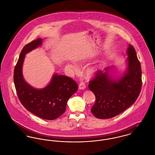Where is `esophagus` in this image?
Instances as JSON below:
<instances>
[{
    "label": "esophagus",
    "mask_w": 155,
    "mask_h": 155,
    "mask_svg": "<svg viewBox=\"0 0 155 155\" xmlns=\"http://www.w3.org/2000/svg\"><path fill=\"white\" fill-rule=\"evenodd\" d=\"M86 88V84L84 83L81 82L79 85V89L81 90H84Z\"/></svg>",
    "instance_id": "obj_1"
}]
</instances>
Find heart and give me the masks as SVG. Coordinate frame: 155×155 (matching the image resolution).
<instances>
[{
	"instance_id": "obj_1",
	"label": "heart",
	"mask_w": 155,
	"mask_h": 155,
	"mask_svg": "<svg viewBox=\"0 0 155 155\" xmlns=\"http://www.w3.org/2000/svg\"><path fill=\"white\" fill-rule=\"evenodd\" d=\"M68 66L69 68H72V69L73 71H75L76 69L75 67H74L73 66H72L71 64H69ZM96 71H97V68L96 66H90L85 70L84 75L87 78H91L92 77H93L94 74L96 73Z\"/></svg>"
}]
</instances>
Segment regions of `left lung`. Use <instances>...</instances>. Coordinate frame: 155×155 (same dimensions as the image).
<instances>
[{"instance_id": "1", "label": "left lung", "mask_w": 155, "mask_h": 155, "mask_svg": "<svg viewBox=\"0 0 155 155\" xmlns=\"http://www.w3.org/2000/svg\"><path fill=\"white\" fill-rule=\"evenodd\" d=\"M126 53L127 68L116 79L110 74L113 67L97 71L89 84L96 96L91 112L98 119H109L123 112L135 102L142 87V70L134 48L129 45Z\"/></svg>"}]
</instances>
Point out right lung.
Instances as JSON below:
<instances>
[{
	"label": "right lung",
	"instance_id": "right-lung-1",
	"mask_svg": "<svg viewBox=\"0 0 155 155\" xmlns=\"http://www.w3.org/2000/svg\"><path fill=\"white\" fill-rule=\"evenodd\" d=\"M42 41V39L39 38L23 47L15 68L13 79L22 105L31 114L51 120L57 119L65 112L68 101L78 91V86L72 78L56 73L43 89H35L25 81L22 73L25 55L41 46Z\"/></svg>",
	"mask_w": 155,
	"mask_h": 155
}]
</instances>
